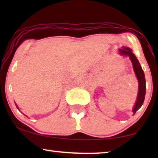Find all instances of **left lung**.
Here are the masks:
<instances>
[{"instance_id": "obj_1", "label": "left lung", "mask_w": 158, "mask_h": 158, "mask_svg": "<svg viewBox=\"0 0 158 158\" xmlns=\"http://www.w3.org/2000/svg\"><path fill=\"white\" fill-rule=\"evenodd\" d=\"M119 52L121 55H128L130 58L131 62L133 64V68L135 70V75L138 79L139 82V92H138V96L137 99V102L135 103V107L133 109V113L135 114L136 111L142 106L143 104L144 97H145V91H146V85H145V77L143 70L141 68V65L139 64V62L136 57L135 54L132 53V52L130 49L123 48L120 49Z\"/></svg>"}]
</instances>
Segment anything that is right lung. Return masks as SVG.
Segmentation results:
<instances>
[{"instance_id": "obj_1", "label": "right lung", "mask_w": 158, "mask_h": 158, "mask_svg": "<svg viewBox=\"0 0 158 158\" xmlns=\"http://www.w3.org/2000/svg\"><path fill=\"white\" fill-rule=\"evenodd\" d=\"M18 109H19V108H18Z\"/></svg>"}]
</instances>
